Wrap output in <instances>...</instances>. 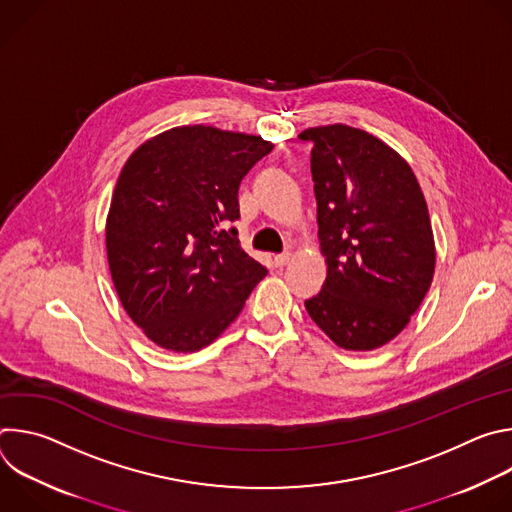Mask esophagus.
Returning a JSON list of instances; mask_svg holds the SVG:
<instances>
[{
  "instance_id": "esophagus-1",
  "label": "esophagus",
  "mask_w": 512,
  "mask_h": 512,
  "mask_svg": "<svg viewBox=\"0 0 512 512\" xmlns=\"http://www.w3.org/2000/svg\"><path fill=\"white\" fill-rule=\"evenodd\" d=\"M289 259H291V253H279L273 257V263H275V267H285L289 263Z\"/></svg>"
}]
</instances>
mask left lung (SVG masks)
Listing matches in <instances>:
<instances>
[{"label":"left lung","mask_w":512,"mask_h":512,"mask_svg":"<svg viewBox=\"0 0 512 512\" xmlns=\"http://www.w3.org/2000/svg\"><path fill=\"white\" fill-rule=\"evenodd\" d=\"M312 141L318 239L328 275L310 318L346 350L393 340L421 306L435 269L429 212L409 164L379 137L342 123Z\"/></svg>","instance_id":"8db88e82"}]
</instances>
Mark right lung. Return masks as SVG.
I'll return each mask as SVG.
<instances>
[{
  "label": "right lung",
  "instance_id": "right-lung-1",
  "mask_svg": "<svg viewBox=\"0 0 512 512\" xmlns=\"http://www.w3.org/2000/svg\"><path fill=\"white\" fill-rule=\"evenodd\" d=\"M271 150L259 135L184 125L125 162L107 214V259L125 312L158 346H208L267 275L227 225L239 218L241 180Z\"/></svg>",
  "mask_w": 512,
  "mask_h": 512
}]
</instances>
